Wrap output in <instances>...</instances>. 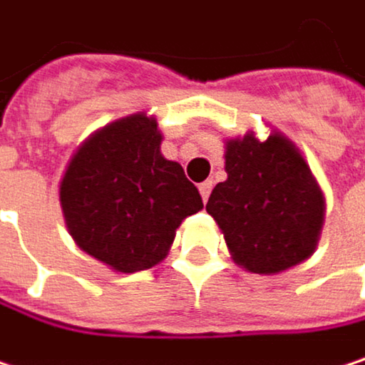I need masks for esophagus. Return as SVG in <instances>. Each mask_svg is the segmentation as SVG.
Masks as SVG:
<instances>
[{
	"mask_svg": "<svg viewBox=\"0 0 365 365\" xmlns=\"http://www.w3.org/2000/svg\"><path fill=\"white\" fill-rule=\"evenodd\" d=\"M210 191H212V180H204V182L200 185V193H202V200H204V202L208 200Z\"/></svg>",
	"mask_w": 365,
	"mask_h": 365,
	"instance_id": "1",
	"label": "esophagus"
}]
</instances>
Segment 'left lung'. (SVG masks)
Returning <instances> with one entry per match:
<instances>
[{
    "instance_id": "1",
    "label": "left lung",
    "mask_w": 365,
    "mask_h": 365,
    "mask_svg": "<svg viewBox=\"0 0 365 365\" xmlns=\"http://www.w3.org/2000/svg\"><path fill=\"white\" fill-rule=\"evenodd\" d=\"M227 180L206 204L238 266L276 274L308 259L323 225V193L297 148L280 133L230 140Z\"/></svg>"
}]
</instances>
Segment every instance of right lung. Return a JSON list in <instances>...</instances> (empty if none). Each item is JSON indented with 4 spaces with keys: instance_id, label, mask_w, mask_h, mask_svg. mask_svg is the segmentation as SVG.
I'll list each match as a JSON object with an SVG mask.
<instances>
[{
    "instance_id": "obj_1",
    "label": "right lung",
    "mask_w": 365,
    "mask_h": 365,
    "mask_svg": "<svg viewBox=\"0 0 365 365\" xmlns=\"http://www.w3.org/2000/svg\"><path fill=\"white\" fill-rule=\"evenodd\" d=\"M157 120L131 114L93 133L61 180L76 245L118 272L159 264L182 219L204 208L197 187L161 150Z\"/></svg>"
}]
</instances>
